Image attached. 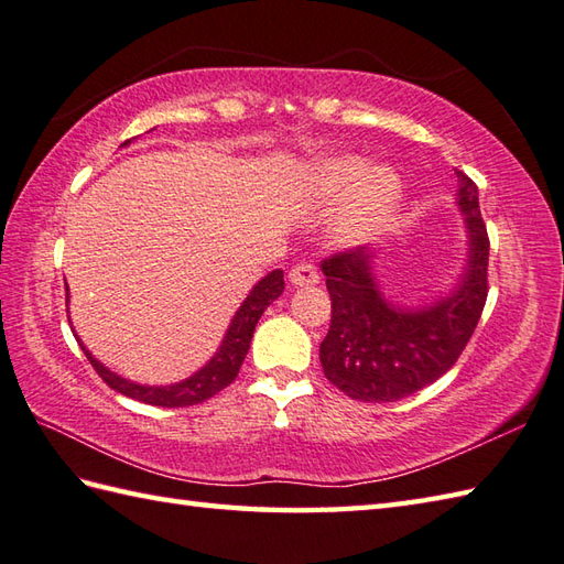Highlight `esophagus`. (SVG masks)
Masks as SVG:
<instances>
[{"label":"esophagus","mask_w":564,"mask_h":564,"mask_svg":"<svg viewBox=\"0 0 564 564\" xmlns=\"http://www.w3.org/2000/svg\"><path fill=\"white\" fill-rule=\"evenodd\" d=\"M289 281L293 285H315L319 281V275H317V269L313 267V263L301 261L289 271Z\"/></svg>","instance_id":"obj_1"}]
</instances>
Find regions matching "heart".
<instances>
[{
	"mask_svg": "<svg viewBox=\"0 0 564 564\" xmlns=\"http://www.w3.org/2000/svg\"><path fill=\"white\" fill-rule=\"evenodd\" d=\"M364 183L358 191L354 208L346 213L339 232L346 239H361L380 230L388 223L394 203L400 198L398 176L388 170H378L368 176V162L346 158L317 166L315 172V196L325 203H339Z\"/></svg>",
	"mask_w": 564,
	"mask_h": 564,
	"instance_id": "b5f03b06",
	"label": "heart"
}]
</instances>
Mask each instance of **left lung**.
I'll return each instance as SVG.
<instances>
[{"label":"left lung","mask_w":564,"mask_h":564,"mask_svg":"<svg viewBox=\"0 0 564 564\" xmlns=\"http://www.w3.org/2000/svg\"><path fill=\"white\" fill-rule=\"evenodd\" d=\"M458 174V206L470 237V259L458 291L443 301L402 310L380 295L366 247L337 251L319 263L332 297V325L319 344L327 380L351 400L394 402L438 380L458 361L487 301L489 237L477 186Z\"/></svg>","instance_id":"1"}]
</instances>
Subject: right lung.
<instances>
[{
    "label": "right lung",
    "mask_w": 564,
    "mask_h": 564,
    "mask_svg": "<svg viewBox=\"0 0 564 564\" xmlns=\"http://www.w3.org/2000/svg\"><path fill=\"white\" fill-rule=\"evenodd\" d=\"M128 142L130 140H126L123 145H128ZM283 289H285V283H283L281 269H275L269 275H263V279L247 295V301L239 305L218 354H215L210 361L198 370V373H194L182 382H174V386H138V382H130L121 376H116L113 370L101 366L97 358L87 351V346H84L79 339L77 341L82 346L84 356L89 358V364L94 366V370H97L106 386L113 388L116 392L126 394V398H133L138 402L154 404V406L198 404V402L210 400L213 394H218L223 388L230 386V382L237 378L245 356L249 351L251 337H254V327H257L259 317L263 315V310H267L275 301V297L283 293Z\"/></svg>",
    "instance_id": "1"
}]
</instances>
